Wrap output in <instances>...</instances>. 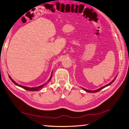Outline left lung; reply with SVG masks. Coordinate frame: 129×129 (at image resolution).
Listing matches in <instances>:
<instances>
[{
    "label": "left lung",
    "mask_w": 129,
    "mask_h": 129,
    "mask_svg": "<svg viewBox=\"0 0 129 129\" xmlns=\"http://www.w3.org/2000/svg\"><path fill=\"white\" fill-rule=\"evenodd\" d=\"M117 76L115 77V78H114V80L112 81L111 83H110L109 84H107V85H105V86H104V87H101V88H99V89H97V90H87V89H84V88H83V89L85 90V91H87V92H88V93H96V92H98V91H100V90H101V89H104V88H105V87H106L107 86H108V85H110L111 84H112V83H113V82L114 81V80H115V78H116V77H117Z\"/></svg>",
    "instance_id": "obj_1"
}]
</instances>
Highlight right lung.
<instances>
[{"label": "right lung", "mask_w": 129, "mask_h": 129, "mask_svg": "<svg viewBox=\"0 0 129 129\" xmlns=\"http://www.w3.org/2000/svg\"><path fill=\"white\" fill-rule=\"evenodd\" d=\"M52 75H51V77H50V78L49 79V80H48V82L51 80V79L52 78ZM9 78H10V80H11V81L13 82V83H14V84H15L16 85H18V86H19V87H21V88H23V89H25V90H28V91H37V90H39L40 89H41V88H42L43 87H44V85H46V84L47 83H45V84H42V85H40V86H39V87H33V88H29V87H24V86H23V85H19V84H17V83H16V82L12 80V79L11 78V77L10 76H9Z\"/></svg>", "instance_id": "right-lung-1"}]
</instances>
